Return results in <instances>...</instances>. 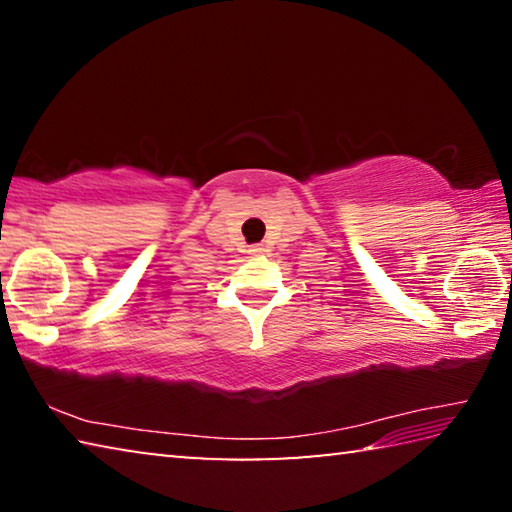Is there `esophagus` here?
<instances>
[{
	"mask_svg": "<svg viewBox=\"0 0 512 512\" xmlns=\"http://www.w3.org/2000/svg\"><path fill=\"white\" fill-rule=\"evenodd\" d=\"M248 253H250V255H259V253H262V248H259V246H250Z\"/></svg>",
	"mask_w": 512,
	"mask_h": 512,
	"instance_id": "obj_1",
	"label": "esophagus"
}]
</instances>
